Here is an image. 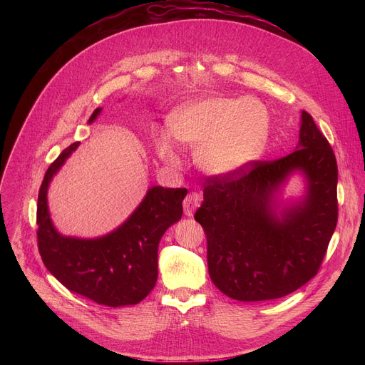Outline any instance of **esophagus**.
I'll return each instance as SVG.
<instances>
[{"label": "esophagus", "instance_id": "1", "mask_svg": "<svg viewBox=\"0 0 365 365\" xmlns=\"http://www.w3.org/2000/svg\"><path fill=\"white\" fill-rule=\"evenodd\" d=\"M202 202V196L197 193V192H190L185 200H183V210H185V214L187 217H193L195 211L199 207Z\"/></svg>", "mask_w": 365, "mask_h": 365}]
</instances>
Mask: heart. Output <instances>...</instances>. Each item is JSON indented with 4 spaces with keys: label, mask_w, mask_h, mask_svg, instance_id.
<instances>
[{
    "label": "heart",
    "mask_w": 365,
    "mask_h": 365,
    "mask_svg": "<svg viewBox=\"0 0 365 365\" xmlns=\"http://www.w3.org/2000/svg\"><path fill=\"white\" fill-rule=\"evenodd\" d=\"M173 137L196 150L199 168L212 176H230L250 166L263 153L269 114L252 98L211 96L183 103L169 118ZM159 158L176 166L179 158L166 133L154 141Z\"/></svg>",
    "instance_id": "b5f03b06"
}]
</instances>
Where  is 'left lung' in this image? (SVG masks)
Listing matches in <instances>:
<instances>
[{"instance_id": "left-lung-1", "label": "left lung", "mask_w": 365, "mask_h": 365, "mask_svg": "<svg viewBox=\"0 0 365 365\" xmlns=\"http://www.w3.org/2000/svg\"><path fill=\"white\" fill-rule=\"evenodd\" d=\"M297 150L252 162L230 176L207 178L195 214L207 241V270L228 297H283L315 277L338 221V166L314 118L302 111ZM293 171L308 186L296 205L277 212L275 193Z\"/></svg>"}]
</instances>
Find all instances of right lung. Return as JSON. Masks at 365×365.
I'll use <instances>...</instances> for the list:
<instances>
[{
	"mask_svg": "<svg viewBox=\"0 0 365 365\" xmlns=\"http://www.w3.org/2000/svg\"><path fill=\"white\" fill-rule=\"evenodd\" d=\"M96 108L89 124L99 115ZM79 141L65 148L44 175L37 200V245L46 269L66 289L98 304H137L158 282V248L166 230L182 218L187 189L153 186L128 220L113 232L92 238L65 237L51 224L50 180Z\"/></svg>",
	"mask_w": 365,
	"mask_h": 365,
	"instance_id": "add662e5",
	"label": "right lung"
}]
</instances>
